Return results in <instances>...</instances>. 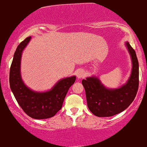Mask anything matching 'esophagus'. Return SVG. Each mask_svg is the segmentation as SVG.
Returning a JSON list of instances; mask_svg holds the SVG:
<instances>
[{
    "mask_svg": "<svg viewBox=\"0 0 147 147\" xmlns=\"http://www.w3.org/2000/svg\"><path fill=\"white\" fill-rule=\"evenodd\" d=\"M77 77L78 79H81L85 77V72H84V69H78V72H77Z\"/></svg>",
    "mask_w": 147,
    "mask_h": 147,
    "instance_id": "1",
    "label": "esophagus"
}]
</instances>
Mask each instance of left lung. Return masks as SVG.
Here are the masks:
<instances>
[{"instance_id": "left-lung-1", "label": "left lung", "mask_w": 147, "mask_h": 147, "mask_svg": "<svg viewBox=\"0 0 147 147\" xmlns=\"http://www.w3.org/2000/svg\"><path fill=\"white\" fill-rule=\"evenodd\" d=\"M125 46L132 60V71L127 82L120 87H106L98 77L82 80L89 111L98 117H110L125 111L135 99L139 86V63L137 55L128 41Z\"/></svg>"}]
</instances>
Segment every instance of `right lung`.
<instances>
[{
    "label": "right lung",
    "instance_id": "obj_1",
    "mask_svg": "<svg viewBox=\"0 0 147 147\" xmlns=\"http://www.w3.org/2000/svg\"><path fill=\"white\" fill-rule=\"evenodd\" d=\"M31 40L27 37L17 48L10 70V86L17 101L22 110L34 119L51 118L61 109L69 88L75 83L76 77L63 78L57 82L50 90L36 92L28 87L21 76L22 52Z\"/></svg>",
    "mask_w": 147,
    "mask_h": 147
}]
</instances>
